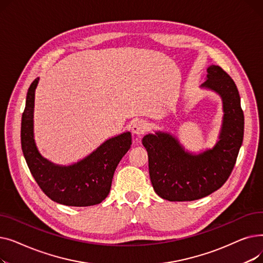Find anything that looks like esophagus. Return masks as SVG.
I'll return each mask as SVG.
<instances>
[{
    "label": "esophagus",
    "instance_id": "obj_1",
    "mask_svg": "<svg viewBox=\"0 0 263 263\" xmlns=\"http://www.w3.org/2000/svg\"><path fill=\"white\" fill-rule=\"evenodd\" d=\"M131 130H132V132L134 134L141 136V135H143L148 130V122L146 120H143V119L135 120L132 123Z\"/></svg>",
    "mask_w": 263,
    "mask_h": 263
}]
</instances>
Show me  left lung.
Masks as SVG:
<instances>
[{"mask_svg":"<svg viewBox=\"0 0 263 263\" xmlns=\"http://www.w3.org/2000/svg\"><path fill=\"white\" fill-rule=\"evenodd\" d=\"M206 72L200 87L215 91L223 101V124L215 146L193 155L170 133L159 131L143 139L150 180L163 199L192 201L208 196L227 181L236 164L244 135L240 95L233 80L219 66L211 65Z\"/></svg>","mask_w":263,"mask_h":263,"instance_id":"1","label":"left lung"}]
</instances>
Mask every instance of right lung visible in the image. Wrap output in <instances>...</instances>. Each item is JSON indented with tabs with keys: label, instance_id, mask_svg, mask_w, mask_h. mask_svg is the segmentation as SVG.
Segmentation results:
<instances>
[{
	"label": "right lung",
	"instance_id": "obj_1",
	"mask_svg": "<svg viewBox=\"0 0 263 263\" xmlns=\"http://www.w3.org/2000/svg\"><path fill=\"white\" fill-rule=\"evenodd\" d=\"M39 78L26 95L21 120L22 151L34 179L45 194L55 202L72 206L98 204L108 195L118 163L131 147L130 132L105 141L83 160L69 165H57L39 154L34 140V101Z\"/></svg>",
	"mask_w": 263,
	"mask_h": 263
}]
</instances>
